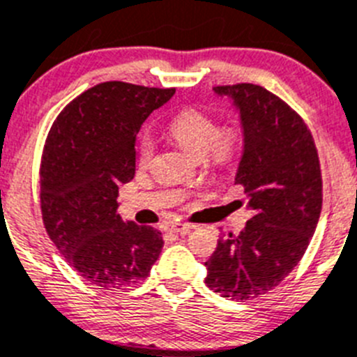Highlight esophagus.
I'll use <instances>...</instances> for the list:
<instances>
[{
	"label": "esophagus",
	"mask_w": 357,
	"mask_h": 357,
	"mask_svg": "<svg viewBox=\"0 0 357 357\" xmlns=\"http://www.w3.org/2000/svg\"><path fill=\"white\" fill-rule=\"evenodd\" d=\"M194 224H181V222H176L171 226V231L172 233H181V234H186L190 233L192 229H194Z\"/></svg>",
	"instance_id": "obj_1"
}]
</instances>
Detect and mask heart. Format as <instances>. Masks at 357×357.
<instances>
[{
	"instance_id": "obj_1",
	"label": "heart",
	"mask_w": 357,
	"mask_h": 357,
	"mask_svg": "<svg viewBox=\"0 0 357 357\" xmlns=\"http://www.w3.org/2000/svg\"><path fill=\"white\" fill-rule=\"evenodd\" d=\"M167 133L197 158L206 160L208 165L224 169L238 158L243 133L238 124L227 123L217 126L215 119L197 108L179 112L167 124ZM155 144L149 135H142L137 144L139 162L147 163L153 156Z\"/></svg>"
}]
</instances>
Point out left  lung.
I'll use <instances>...</instances> for the list:
<instances>
[{"label": "left lung", "instance_id": "8db88e82", "mask_svg": "<svg viewBox=\"0 0 357 357\" xmlns=\"http://www.w3.org/2000/svg\"><path fill=\"white\" fill-rule=\"evenodd\" d=\"M215 92L240 108L245 144L234 183L252 215L242 233L218 240L204 282L249 301L274 290L303 259L322 210V171L313 135L288 102L252 83Z\"/></svg>", "mask_w": 357, "mask_h": 357}]
</instances>
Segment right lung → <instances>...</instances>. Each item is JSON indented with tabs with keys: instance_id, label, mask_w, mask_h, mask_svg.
<instances>
[{
	"instance_id": "obj_1",
	"label": "right lung",
	"mask_w": 357,
	"mask_h": 357,
	"mask_svg": "<svg viewBox=\"0 0 357 357\" xmlns=\"http://www.w3.org/2000/svg\"><path fill=\"white\" fill-rule=\"evenodd\" d=\"M176 89L105 82L54 119L40 160V213L54 247L105 290L149 275L163 247L151 226L123 220L119 186L135 176V137Z\"/></svg>"
}]
</instances>
